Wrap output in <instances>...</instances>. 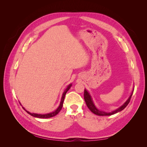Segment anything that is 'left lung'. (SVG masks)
I'll return each mask as SVG.
<instances>
[{"instance_id":"obj_1","label":"left lung","mask_w":147,"mask_h":147,"mask_svg":"<svg viewBox=\"0 0 147 147\" xmlns=\"http://www.w3.org/2000/svg\"><path fill=\"white\" fill-rule=\"evenodd\" d=\"M132 93H133V91L132 92L131 95L130 96V97H129V99L127 100V101L121 107H120L119 108H118L116 110L113 111V112H109V113L103 112V111H100L97 109L95 107L94 103H93L90 95L89 94V93L88 92V91L86 90H84V100H85V102H86V105L88 107V109H90L93 113H94L97 115H99V116H109V115H112L115 113H117L120 112V111L123 110L124 108H125L128 105V104L129 103Z\"/></svg>"}]
</instances>
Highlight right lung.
<instances>
[{
  "label": "right lung",
  "instance_id": "obj_1",
  "mask_svg": "<svg viewBox=\"0 0 147 147\" xmlns=\"http://www.w3.org/2000/svg\"><path fill=\"white\" fill-rule=\"evenodd\" d=\"M71 86H72V84H69V85L67 86V88H66V90L64 91L63 94V96H62V99H61V103H60V105L59 106V107L57 108L55 112H51V113H47V114H45V115H41V114H37V113H31L30 112H29L28 111H27L26 110H25V109L24 107L23 109H24L26 110V112H27L28 113H29V115H30L32 117H37V118H51V117H55V115H56L57 114H58L59 112L61 111V110L62 109V107H63V102H64V98H65V96L67 92L69 91V89L70 88Z\"/></svg>",
  "mask_w": 147,
  "mask_h": 147
}]
</instances>
